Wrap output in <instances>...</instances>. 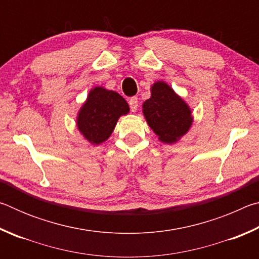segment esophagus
<instances>
[{"label": "esophagus", "instance_id": "1", "mask_svg": "<svg viewBox=\"0 0 259 259\" xmlns=\"http://www.w3.org/2000/svg\"><path fill=\"white\" fill-rule=\"evenodd\" d=\"M129 106L131 112H136L137 111V107H138V98L137 97H131L129 99Z\"/></svg>", "mask_w": 259, "mask_h": 259}]
</instances>
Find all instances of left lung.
Returning <instances> with one entry per match:
<instances>
[{"instance_id":"left-lung-1","label":"left lung","mask_w":259,"mask_h":259,"mask_svg":"<svg viewBox=\"0 0 259 259\" xmlns=\"http://www.w3.org/2000/svg\"><path fill=\"white\" fill-rule=\"evenodd\" d=\"M148 125L163 143H175L192 124L191 109L164 82L152 87V96L143 105Z\"/></svg>"}]
</instances>
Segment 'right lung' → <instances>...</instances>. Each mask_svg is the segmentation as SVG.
Listing matches in <instances>:
<instances>
[{
  "label": "right lung",
  "mask_w": 259,
  "mask_h": 259,
  "mask_svg": "<svg viewBox=\"0 0 259 259\" xmlns=\"http://www.w3.org/2000/svg\"><path fill=\"white\" fill-rule=\"evenodd\" d=\"M128 112L129 106L122 96L97 87L90 91L78 113V130L91 144L97 145L111 136L117 119Z\"/></svg>",
  "instance_id": "obj_1"
}]
</instances>
